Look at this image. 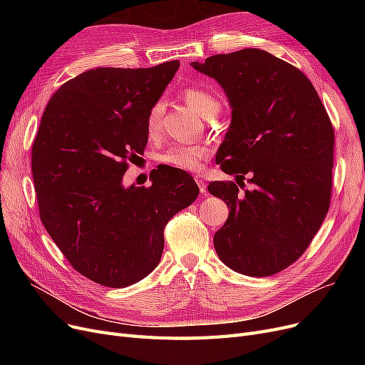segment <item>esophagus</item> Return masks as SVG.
I'll list each match as a JSON object with an SVG mask.
<instances>
[{
	"label": "esophagus",
	"mask_w": 365,
	"mask_h": 365,
	"mask_svg": "<svg viewBox=\"0 0 365 365\" xmlns=\"http://www.w3.org/2000/svg\"><path fill=\"white\" fill-rule=\"evenodd\" d=\"M195 182H197V185H198V187H200V192H201L202 195H205V194H207V185H205L204 179L197 178V179H195Z\"/></svg>",
	"instance_id": "esophagus-1"
}]
</instances>
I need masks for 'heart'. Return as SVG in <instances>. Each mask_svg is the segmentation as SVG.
I'll return each instance as SVG.
<instances>
[{
    "label": "heart",
    "mask_w": 365,
    "mask_h": 365,
    "mask_svg": "<svg viewBox=\"0 0 365 365\" xmlns=\"http://www.w3.org/2000/svg\"><path fill=\"white\" fill-rule=\"evenodd\" d=\"M185 101L192 106L201 117L212 118L216 117L220 110V101L217 94L208 87L204 86H190L183 91ZM164 102L157 101L152 103L146 113V133L150 139L160 136L163 130V115H164ZM210 149L205 145H183V143H173L167 149L160 153V163L183 171L198 173L202 170L204 160L208 157Z\"/></svg>",
    "instance_id": "b5f03b06"
}]
</instances>
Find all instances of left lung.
Returning a JSON list of instances; mask_svg holds the SVG:
<instances>
[{
	"mask_svg": "<svg viewBox=\"0 0 365 365\" xmlns=\"http://www.w3.org/2000/svg\"><path fill=\"white\" fill-rule=\"evenodd\" d=\"M190 66L213 76L232 106L216 161L240 187L208 185L210 194L231 207L215 234L216 253L240 274H278L304 253L329 212L334 161L329 113L308 76L264 50L216 54Z\"/></svg>",
	"mask_w": 365,
	"mask_h": 365,
	"instance_id": "1",
	"label": "left lung"
}]
</instances>
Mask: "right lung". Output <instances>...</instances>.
I'll return each mask as SVG.
<instances>
[{"instance_id":"add662e5","label":"right lung","mask_w":365,"mask_h":365,"mask_svg":"<svg viewBox=\"0 0 365 365\" xmlns=\"http://www.w3.org/2000/svg\"><path fill=\"white\" fill-rule=\"evenodd\" d=\"M179 61L153 68H96L57 90L32 145L40 217L76 272L112 289L155 269L164 227L200 189L186 171L153 173L149 187L123 186L148 143L146 113Z\"/></svg>"}]
</instances>
